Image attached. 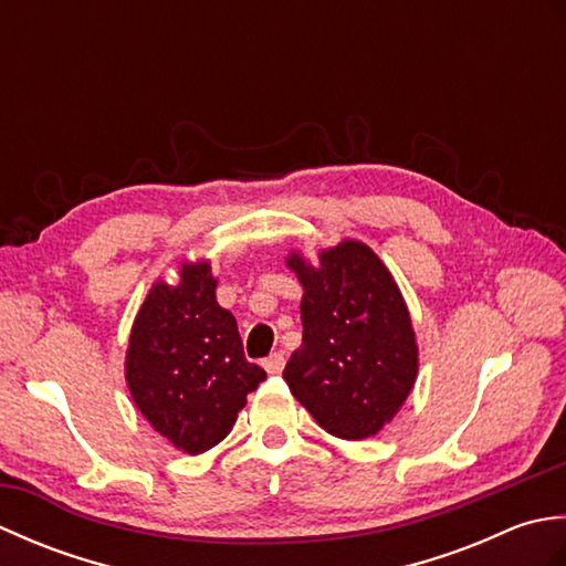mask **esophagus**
Masks as SVG:
<instances>
[{
	"instance_id": "obj_1",
	"label": "esophagus",
	"mask_w": 566,
	"mask_h": 566,
	"mask_svg": "<svg viewBox=\"0 0 566 566\" xmlns=\"http://www.w3.org/2000/svg\"><path fill=\"white\" fill-rule=\"evenodd\" d=\"M262 367L270 371V375H280L284 369V353H272L268 359H264Z\"/></svg>"
}]
</instances>
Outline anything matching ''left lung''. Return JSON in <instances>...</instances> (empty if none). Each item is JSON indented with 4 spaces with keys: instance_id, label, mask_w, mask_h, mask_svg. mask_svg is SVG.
<instances>
[{
    "instance_id": "left-lung-1",
    "label": "left lung",
    "mask_w": 566,
    "mask_h": 566,
    "mask_svg": "<svg viewBox=\"0 0 566 566\" xmlns=\"http://www.w3.org/2000/svg\"><path fill=\"white\" fill-rule=\"evenodd\" d=\"M302 296V347L284 367L294 399L340 440H365L391 423L418 377L411 314L387 264L345 238L311 264L286 258Z\"/></svg>"
}]
</instances>
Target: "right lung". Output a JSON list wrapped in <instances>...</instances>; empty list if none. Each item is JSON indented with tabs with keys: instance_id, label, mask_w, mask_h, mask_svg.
Instances as JSON below:
<instances>
[{
	"instance_id": "obj_1",
	"label": "right lung",
	"mask_w": 566,
	"mask_h": 566,
	"mask_svg": "<svg viewBox=\"0 0 566 566\" xmlns=\"http://www.w3.org/2000/svg\"><path fill=\"white\" fill-rule=\"evenodd\" d=\"M216 284L209 260L179 264L177 284L155 282L126 350L130 399L155 432L187 454L219 444L268 377L245 359L233 314L216 302Z\"/></svg>"
}]
</instances>
